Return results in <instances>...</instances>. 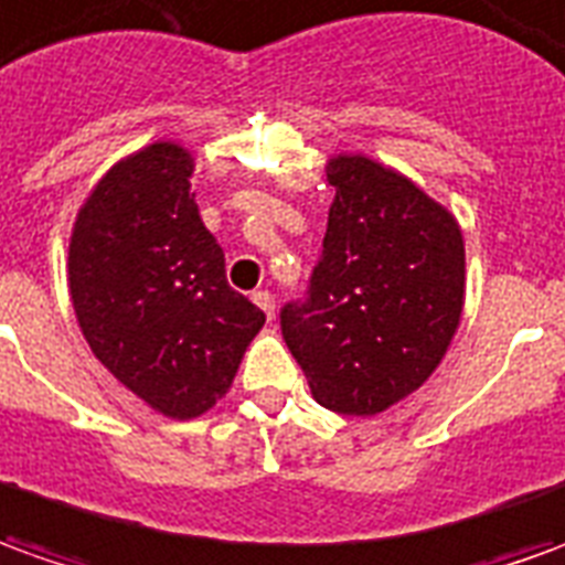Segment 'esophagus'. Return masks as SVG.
<instances>
[{"mask_svg":"<svg viewBox=\"0 0 565 565\" xmlns=\"http://www.w3.org/2000/svg\"><path fill=\"white\" fill-rule=\"evenodd\" d=\"M252 301H255V305H258L260 310L267 313V320H274L276 301H274V295H270V291H255V295H252Z\"/></svg>","mask_w":565,"mask_h":565,"instance_id":"34e87169","label":"esophagus"}]
</instances>
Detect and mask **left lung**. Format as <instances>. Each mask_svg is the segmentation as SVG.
Masks as SVG:
<instances>
[{"label":"left lung","instance_id":"1","mask_svg":"<svg viewBox=\"0 0 565 565\" xmlns=\"http://www.w3.org/2000/svg\"><path fill=\"white\" fill-rule=\"evenodd\" d=\"M322 258L301 305L279 313L310 394L338 415H379L434 375L465 310L455 215L391 166L329 159Z\"/></svg>","mask_w":565,"mask_h":565}]
</instances>
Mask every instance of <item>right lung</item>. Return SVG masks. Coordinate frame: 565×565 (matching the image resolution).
<instances>
[{
  "instance_id": "1",
  "label": "right lung",
  "mask_w": 565,
  "mask_h": 565,
  "mask_svg": "<svg viewBox=\"0 0 565 565\" xmlns=\"http://www.w3.org/2000/svg\"><path fill=\"white\" fill-rule=\"evenodd\" d=\"M193 153L157 141L119 159L70 236V301L113 379L190 422L231 391L264 313L227 286L224 252L190 193Z\"/></svg>"
}]
</instances>
